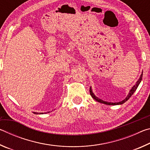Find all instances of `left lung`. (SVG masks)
I'll return each mask as SVG.
<instances>
[{
	"instance_id": "8db88e82",
	"label": "left lung",
	"mask_w": 150,
	"mask_h": 150,
	"mask_svg": "<svg viewBox=\"0 0 150 150\" xmlns=\"http://www.w3.org/2000/svg\"><path fill=\"white\" fill-rule=\"evenodd\" d=\"M142 75H143V72H142V75H141V76H140V77H139L138 81H137L136 84L135 85H134V86H133V87L131 88V90L130 91V92H129V94L128 95V96H126V98H125V99H124L123 100H122V101H120V102H119V103H108V102H106V101H104V100H103L100 99V98H98V97H96V96L95 95H94L93 93L92 92V90H91V87H90V90H89V91H90V95H91V96H92V97L94 98V99L96 100L97 101V102H98V103H101L105 104V105H122V104H124V103L126 102V101L128 100L129 99V98H130L131 97V96L133 95L134 93L135 92L136 90L137 89V88H138V87L139 84V83H140V82H141L142 79Z\"/></svg>"
}]
</instances>
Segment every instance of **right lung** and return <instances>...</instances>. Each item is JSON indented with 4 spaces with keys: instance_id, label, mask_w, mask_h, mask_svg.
I'll return each mask as SVG.
<instances>
[{
    "instance_id": "add662e5",
    "label": "right lung",
    "mask_w": 150,
    "mask_h": 150,
    "mask_svg": "<svg viewBox=\"0 0 150 150\" xmlns=\"http://www.w3.org/2000/svg\"><path fill=\"white\" fill-rule=\"evenodd\" d=\"M34 114H36V115H38V114H39L38 112H34ZM40 114H43V113H40Z\"/></svg>"
}]
</instances>
